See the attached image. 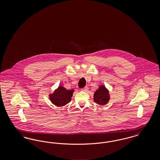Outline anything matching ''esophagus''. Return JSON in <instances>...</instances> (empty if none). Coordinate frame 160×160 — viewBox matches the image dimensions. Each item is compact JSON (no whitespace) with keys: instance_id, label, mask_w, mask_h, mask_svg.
I'll list each match as a JSON object with an SVG mask.
<instances>
[{"instance_id":"esophagus-1","label":"esophagus","mask_w":160,"mask_h":160,"mask_svg":"<svg viewBox=\"0 0 160 160\" xmlns=\"http://www.w3.org/2000/svg\"><path fill=\"white\" fill-rule=\"evenodd\" d=\"M82 91L84 92L88 91V86H86V87H84L83 89H82Z\"/></svg>"}]
</instances>
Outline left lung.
I'll use <instances>...</instances> for the list:
<instances>
[{"instance_id":"left-lung-1","label":"left lung","mask_w":160,"mask_h":160,"mask_svg":"<svg viewBox=\"0 0 160 160\" xmlns=\"http://www.w3.org/2000/svg\"><path fill=\"white\" fill-rule=\"evenodd\" d=\"M110 98L109 91L103 84L100 85L98 89L93 94L94 102L101 106L107 104L110 100Z\"/></svg>"}]
</instances>
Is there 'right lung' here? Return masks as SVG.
I'll list each match as a JSON object with an SVG mask.
<instances>
[{
  "mask_svg": "<svg viewBox=\"0 0 160 160\" xmlns=\"http://www.w3.org/2000/svg\"><path fill=\"white\" fill-rule=\"evenodd\" d=\"M74 91V89L68 90L63 86H59L53 93L49 95V98L56 106H64L71 101Z\"/></svg>",
  "mask_w": 160,
  "mask_h": 160,
  "instance_id": "obj_1",
  "label": "right lung"
}]
</instances>
